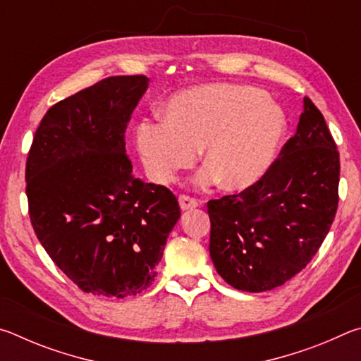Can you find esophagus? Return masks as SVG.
I'll use <instances>...</instances> for the list:
<instances>
[{
	"instance_id": "1",
	"label": "esophagus",
	"mask_w": 361,
	"mask_h": 361,
	"mask_svg": "<svg viewBox=\"0 0 361 361\" xmlns=\"http://www.w3.org/2000/svg\"><path fill=\"white\" fill-rule=\"evenodd\" d=\"M178 202H180V209H181L183 212L192 210V209H195V207H199L197 200L192 199V197H188V195H180Z\"/></svg>"
}]
</instances>
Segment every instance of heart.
Returning <instances> with one entry per match:
<instances>
[{
    "instance_id": "obj_1",
    "label": "heart",
    "mask_w": 361,
    "mask_h": 361,
    "mask_svg": "<svg viewBox=\"0 0 361 361\" xmlns=\"http://www.w3.org/2000/svg\"><path fill=\"white\" fill-rule=\"evenodd\" d=\"M286 135L280 106L261 90L239 84H205L175 94L162 108V121H143L135 145L148 178L173 183L192 166L195 149L205 167L197 185L247 191L267 175Z\"/></svg>"
}]
</instances>
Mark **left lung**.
<instances>
[{"instance_id": "left-lung-1", "label": "left lung", "mask_w": 361, "mask_h": 361, "mask_svg": "<svg viewBox=\"0 0 361 361\" xmlns=\"http://www.w3.org/2000/svg\"><path fill=\"white\" fill-rule=\"evenodd\" d=\"M295 137L247 191L210 200V258L235 290L277 288L307 266L338 210L339 152L307 97Z\"/></svg>"}]
</instances>
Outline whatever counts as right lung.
I'll return each instance as SVG.
<instances>
[{
  "instance_id": "obj_1",
  "label": "right lung",
  "mask_w": 361,
  "mask_h": 361,
  "mask_svg": "<svg viewBox=\"0 0 361 361\" xmlns=\"http://www.w3.org/2000/svg\"><path fill=\"white\" fill-rule=\"evenodd\" d=\"M149 79L113 76L54 105L28 152L30 219L52 261L85 293L127 298L154 282L180 207L132 175L124 132Z\"/></svg>"
}]
</instances>
